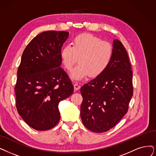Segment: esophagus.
<instances>
[{
	"label": "esophagus",
	"mask_w": 156,
	"mask_h": 156,
	"mask_svg": "<svg viewBox=\"0 0 156 156\" xmlns=\"http://www.w3.org/2000/svg\"><path fill=\"white\" fill-rule=\"evenodd\" d=\"M73 86H74V90H78L80 88V86L79 84H78L77 83H74Z\"/></svg>",
	"instance_id": "esophagus-1"
}]
</instances>
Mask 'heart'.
<instances>
[{"mask_svg":"<svg viewBox=\"0 0 156 156\" xmlns=\"http://www.w3.org/2000/svg\"><path fill=\"white\" fill-rule=\"evenodd\" d=\"M72 45L62 48L61 56L68 71L72 70L79 58V64L71 73L74 80H82L90 74L93 77L100 76L106 70L113 58V50L110 43L91 34L77 36Z\"/></svg>","mask_w":156,"mask_h":156,"instance_id":"1","label":"heart"}]
</instances>
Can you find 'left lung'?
Wrapping results in <instances>:
<instances>
[{
    "instance_id": "1",
    "label": "left lung",
    "mask_w": 156,
    "mask_h": 156,
    "mask_svg": "<svg viewBox=\"0 0 156 156\" xmlns=\"http://www.w3.org/2000/svg\"><path fill=\"white\" fill-rule=\"evenodd\" d=\"M113 55L102 73L80 88V118L95 133L106 132L125 115L133 95V72L126 48L115 40Z\"/></svg>"
}]
</instances>
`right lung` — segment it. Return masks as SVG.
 Here are the masks:
<instances>
[{
	"label": "right lung",
	"mask_w": 156,
	"mask_h": 156,
	"mask_svg": "<svg viewBox=\"0 0 156 156\" xmlns=\"http://www.w3.org/2000/svg\"><path fill=\"white\" fill-rule=\"evenodd\" d=\"M68 35L66 31L43 32L22 54L15 87L16 107L23 120L35 130L56 126L59 102L73 92L71 80L60 67L61 48Z\"/></svg>",
	"instance_id": "right-lung-1"
}]
</instances>
